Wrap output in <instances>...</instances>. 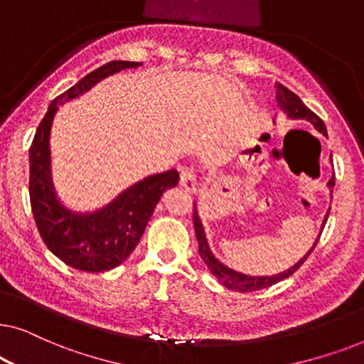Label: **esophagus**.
I'll return each mask as SVG.
<instances>
[{
    "instance_id": "esophagus-1",
    "label": "esophagus",
    "mask_w": 364,
    "mask_h": 364,
    "mask_svg": "<svg viewBox=\"0 0 364 364\" xmlns=\"http://www.w3.org/2000/svg\"><path fill=\"white\" fill-rule=\"evenodd\" d=\"M181 186L186 188L187 192H196L197 188V176L192 167H186L181 172Z\"/></svg>"
}]
</instances>
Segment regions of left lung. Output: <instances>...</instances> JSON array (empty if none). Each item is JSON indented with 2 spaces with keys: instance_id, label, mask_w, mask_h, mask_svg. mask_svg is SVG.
<instances>
[{
  "instance_id": "left-lung-1",
  "label": "left lung",
  "mask_w": 364,
  "mask_h": 364,
  "mask_svg": "<svg viewBox=\"0 0 364 364\" xmlns=\"http://www.w3.org/2000/svg\"><path fill=\"white\" fill-rule=\"evenodd\" d=\"M277 101H278V106L283 112L287 114L288 117L291 119H306V121H310L313 126H315L318 131L321 134H325L326 136V127H325V122L321 121L320 117L316 116L315 112L311 111V109H308L305 104L300 97L296 96L295 92H291L290 89L283 86V84L278 82L277 84ZM328 187L333 188L335 187V173H333V177L330 178V182H328ZM330 213V212H328ZM326 223V218L325 222ZM193 227H196V233H197V242H198V255L202 257L203 263H205L208 270L213 277L217 278L218 282L222 283L223 287H227L228 290H235V291H255V290H262V288H267V287H272L275 285V283L285 280L290 275H293L298 268H300L305 260L308 258V255L315 250L318 240L315 242V245L311 247V250L306 253L305 257L301 258L300 262L295 263L291 268H288L287 272L283 273H278V275H273V277H250V275H243V273H238L235 270H232V268H228L223 265L217 260L215 257L212 255L210 248H208V243H207V238H205V232H203V227L200 223V218H198V213H197V208H196V203H193Z\"/></svg>"
}]
</instances>
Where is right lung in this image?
Masks as SVG:
<instances>
[{"label":"right lung","mask_w":364,"mask_h":364,"mask_svg":"<svg viewBox=\"0 0 364 364\" xmlns=\"http://www.w3.org/2000/svg\"><path fill=\"white\" fill-rule=\"evenodd\" d=\"M141 63L111 61L94 69L49 104L29 147V202L46 247L66 265L81 272H107L121 265L141 240L154 208L167 188L178 182L177 171L156 173L129 187L94 213H74L58 202L49 173V129L58 104L73 101L101 79Z\"/></svg>","instance_id":"obj_1"}]
</instances>
